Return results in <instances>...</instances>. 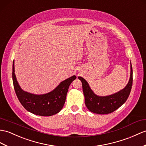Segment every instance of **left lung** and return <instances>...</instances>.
<instances>
[{
  "instance_id": "left-lung-1",
  "label": "left lung",
  "mask_w": 146,
  "mask_h": 146,
  "mask_svg": "<svg viewBox=\"0 0 146 146\" xmlns=\"http://www.w3.org/2000/svg\"><path fill=\"white\" fill-rule=\"evenodd\" d=\"M82 83L86 106L92 113L99 114L111 113L121 106L128 98L133 85V68L131 63V75L126 87L118 92L106 96H100L94 93L89 84L83 78L79 76Z\"/></svg>"
}]
</instances>
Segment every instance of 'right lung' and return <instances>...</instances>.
<instances>
[{"label":"right lung","mask_w":146,"mask_h":146,"mask_svg":"<svg viewBox=\"0 0 146 146\" xmlns=\"http://www.w3.org/2000/svg\"><path fill=\"white\" fill-rule=\"evenodd\" d=\"M76 78L75 75L62 81L55 90L44 94H34L23 91L18 83L15 74L14 61L12 66L13 87L20 103L25 110L34 114L50 116L62 110L65 103L68 88Z\"/></svg>","instance_id":"obj_1"}]
</instances>
